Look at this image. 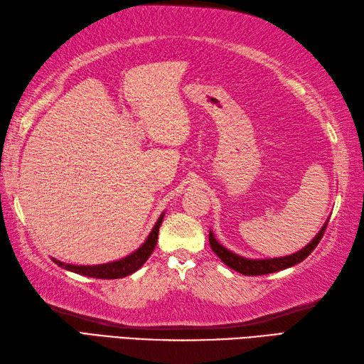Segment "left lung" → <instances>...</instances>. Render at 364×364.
I'll use <instances>...</instances> for the list:
<instances>
[{
    "label": "left lung",
    "mask_w": 364,
    "mask_h": 364,
    "mask_svg": "<svg viewBox=\"0 0 364 364\" xmlns=\"http://www.w3.org/2000/svg\"><path fill=\"white\" fill-rule=\"evenodd\" d=\"M327 224H328V220L326 221L324 225H322L321 230L318 232V235L314 237L305 247L299 250V252L287 255V257H279V258H264V260H260V258L252 260V258H246V257L233 254L232 250L225 249L223 245L218 243L212 230L208 233V241H210V246L213 249V252L221 258L224 264H228L233 271L245 274V276H263V274H271V272L291 268V266L305 260V258L313 252L314 247L318 246L322 235H324Z\"/></svg>",
    "instance_id": "8db88e82"
}]
</instances>
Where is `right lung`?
Here are the masks:
<instances>
[{
	"instance_id": "obj_1",
	"label": "right lung",
	"mask_w": 364,
	"mask_h": 364,
	"mask_svg": "<svg viewBox=\"0 0 364 364\" xmlns=\"http://www.w3.org/2000/svg\"><path fill=\"white\" fill-rule=\"evenodd\" d=\"M164 216H165V212L160 215L159 221L156 223L154 228H152L146 241H144V243L139 249H136L134 254L121 258V260L110 262V263H106V264H93V266L70 264V263H63V262L55 260V258H53V262L55 264H59L60 268H63V269H68L71 272L80 274V276L93 277V279H121V277H126V276H129V274H132L136 269H140L141 266L144 264V262H146L149 255L152 254V250H154V247L157 245L159 228H160L161 221H164Z\"/></svg>"
}]
</instances>
